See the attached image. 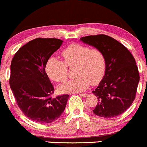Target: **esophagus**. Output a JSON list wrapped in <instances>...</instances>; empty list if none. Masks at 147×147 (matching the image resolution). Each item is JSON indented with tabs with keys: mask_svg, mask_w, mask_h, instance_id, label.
<instances>
[{
	"mask_svg": "<svg viewBox=\"0 0 147 147\" xmlns=\"http://www.w3.org/2000/svg\"><path fill=\"white\" fill-rule=\"evenodd\" d=\"M79 95H80V96H82V97H86L87 96L88 94L87 93H81V94H79Z\"/></svg>",
	"mask_w": 147,
	"mask_h": 147,
	"instance_id": "esophagus-1",
	"label": "esophagus"
}]
</instances>
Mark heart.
I'll list each match as a JSON object with an SVG mask.
<instances>
[{
	"label": "heart",
	"instance_id": "obj_1",
	"mask_svg": "<svg viewBox=\"0 0 147 147\" xmlns=\"http://www.w3.org/2000/svg\"><path fill=\"white\" fill-rule=\"evenodd\" d=\"M63 61L50 57L45 64V72L52 80L64 82L68 77V68L75 67V79L59 87L61 92H79L88 88L90 84L96 85L102 80L106 70V57L98 48L78 43L68 45L61 52Z\"/></svg>",
	"mask_w": 147,
	"mask_h": 147
}]
</instances>
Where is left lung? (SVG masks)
<instances>
[{
	"instance_id": "1",
	"label": "left lung",
	"mask_w": 147,
	"mask_h": 147,
	"mask_svg": "<svg viewBox=\"0 0 147 147\" xmlns=\"http://www.w3.org/2000/svg\"><path fill=\"white\" fill-rule=\"evenodd\" d=\"M80 40L102 50L106 57L105 75L92 91L99 101L92 111L105 118L119 115L136 98L140 75L134 57L124 45L107 35H91Z\"/></svg>"
}]
</instances>
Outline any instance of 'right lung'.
Instances as JSON below:
<instances>
[{"label":"right lung","mask_w":147,"mask_h":147,"mask_svg":"<svg viewBox=\"0 0 147 147\" xmlns=\"http://www.w3.org/2000/svg\"><path fill=\"white\" fill-rule=\"evenodd\" d=\"M62 42L58 38H36L22 46L11 60L9 82L16 104L36 122H55L66 106L68 95L51 97L55 89L45 72L47 61Z\"/></svg>","instance_id":"obj_1"}]
</instances>
